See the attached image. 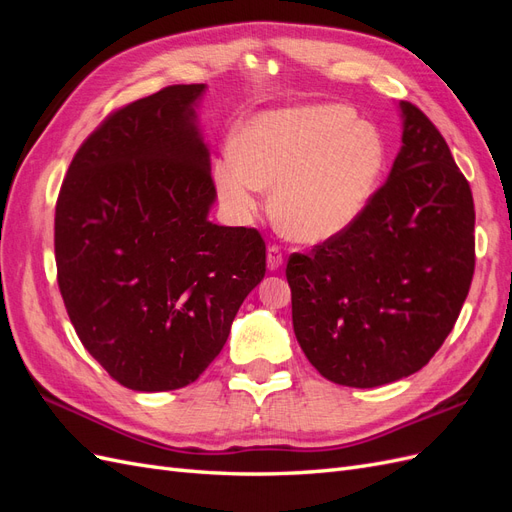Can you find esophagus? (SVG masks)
I'll return each instance as SVG.
<instances>
[{"label":"esophagus","mask_w":512,"mask_h":512,"mask_svg":"<svg viewBox=\"0 0 512 512\" xmlns=\"http://www.w3.org/2000/svg\"><path fill=\"white\" fill-rule=\"evenodd\" d=\"M282 262H284L282 247L280 245H269V250H267V267H269V271L280 269Z\"/></svg>","instance_id":"esophagus-1"}]
</instances>
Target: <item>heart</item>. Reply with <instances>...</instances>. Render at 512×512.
Masks as SVG:
<instances>
[{"mask_svg": "<svg viewBox=\"0 0 512 512\" xmlns=\"http://www.w3.org/2000/svg\"><path fill=\"white\" fill-rule=\"evenodd\" d=\"M237 147L213 162L226 209L245 220L273 190V218L292 241L342 235L367 209L384 173V143L374 126L342 104H297L258 113Z\"/></svg>", "mask_w": 512, "mask_h": 512, "instance_id": "obj_1", "label": "heart"}]
</instances>
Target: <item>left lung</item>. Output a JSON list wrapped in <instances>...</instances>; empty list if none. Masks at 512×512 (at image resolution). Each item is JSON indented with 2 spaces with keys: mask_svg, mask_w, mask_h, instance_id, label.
Segmentation results:
<instances>
[{
  "mask_svg": "<svg viewBox=\"0 0 512 512\" xmlns=\"http://www.w3.org/2000/svg\"><path fill=\"white\" fill-rule=\"evenodd\" d=\"M391 175L342 235L288 258L292 327L320 374L374 389L425 367L474 275V200L427 115L399 102Z\"/></svg>",
  "mask_w": 512,
  "mask_h": 512,
  "instance_id": "8db88e82",
  "label": "left lung"
}]
</instances>
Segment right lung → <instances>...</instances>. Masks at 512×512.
Instances as JSON below:
<instances>
[{
  "instance_id": "right-lung-1",
  "label": "right lung",
  "mask_w": 512,
  "mask_h": 512,
  "mask_svg": "<svg viewBox=\"0 0 512 512\" xmlns=\"http://www.w3.org/2000/svg\"><path fill=\"white\" fill-rule=\"evenodd\" d=\"M207 85L108 115L76 151L55 207L57 282L87 352L132 391H175L224 348L267 271L260 232L209 222Z\"/></svg>"
}]
</instances>
